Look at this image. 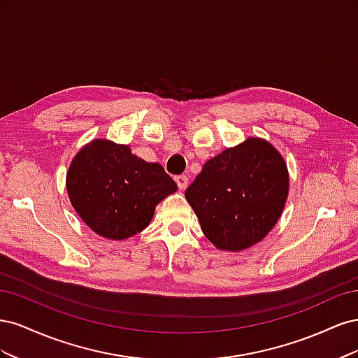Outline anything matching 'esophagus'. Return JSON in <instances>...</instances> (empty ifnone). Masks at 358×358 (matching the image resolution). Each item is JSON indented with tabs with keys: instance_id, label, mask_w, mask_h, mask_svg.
Instances as JSON below:
<instances>
[{
	"instance_id": "obj_1",
	"label": "esophagus",
	"mask_w": 358,
	"mask_h": 358,
	"mask_svg": "<svg viewBox=\"0 0 358 358\" xmlns=\"http://www.w3.org/2000/svg\"><path fill=\"white\" fill-rule=\"evenodd\" d=\"M176 183H178L179 189H185L188 187V178L185 175H179V176H176Z\"/></svg>"
}]
</instances>
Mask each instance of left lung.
<instances>
[{"label": "left lung", "instance_id": "left-lung-1", "mask_svg": "<svg viewBox=\"0 0 358 358\" xmlns=\"http://www.w3.org/2000/svg\"><path fill=\"white\" fill-rule=\"evenodd\" d=\"M288 187L282 155L266 140L249 137L206 162L185 199L204 236L218 249L237 252L273 229Z\"/></svg>", "mask_w": 358, "mask_h": 358}]
</instances>
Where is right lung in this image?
I'll use <instances>...</instances> for the list:
<instances>
[{"instance_id":"add662e5","label":"right lung","mask_w":358,"mask_h":358,"mask_svg":"<svg viewBox=\"0 0 358 358\" xmlns=\"http://www.w3.org/2000/svg\"><path fill=\"white\" fill-rule=\"evenodd\" d=\"M74 210L92 231L122 241L145 230L155 206L178 189L158 162H146L127 145L96 138L83 146L67 171Z\"/></svg>"}]
</instances>
